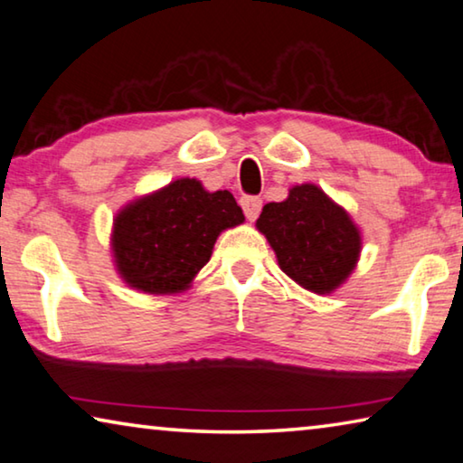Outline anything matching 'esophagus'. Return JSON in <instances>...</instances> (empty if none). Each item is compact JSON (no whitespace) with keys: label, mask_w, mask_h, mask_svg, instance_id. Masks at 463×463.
I'll use <instances>...</instances> for the list:
<instances>
[{"label":"esophagus","mask_w":463,"mask_h":463,"mask_svg":"<svg viewBox=\"0 0 463 463\" xmlns=\"http://www.w3.org/2000/svg\"><path fill=\"white\" fill-rule=\"evenodd\" d=\"M241 208H243L249 222H253V220L258 218L260 212H261V200H260V197H253V195H245V197H241Z\"/></svg>","instance_id":"1"}]
</instances>
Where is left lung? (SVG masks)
<instances>
[{
  "mask_svg": "<svg viewBox=\"0 0 463 463\" xmlns=\"http://www.w3.org/2000/svg\"><path fill=\"white\" fill-rule=\"evenodd\" d=\"M255 226L284 274L315 295H329L346 282L361 258L358 226L311 183L292 187L284 202L263 205Z\"/></svg>",
  "mask_w": 463,
  "mask_h": 463,
  "instance_id": "1",
  "label": "left lung"
}]
</instances>
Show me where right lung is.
Instances as JSON below:
<instances>
[{
  "instance_id": "1",
  "label": "right lung",
  "mask_w": 463,
  "mask_h": 463,
  "mask_svg": "<svg viewBox=\"0 0 463 463\" xmlns=\"http://www.w3.org/2000/svg\"><path fill=\"white\" fill-rule=\"evenodd\" d=\"M243 220L231 192L210 194L197 179H177L137 197L115 216V268L139 292L187 290L208 263L218 234Z\"/></svg>"
}]
</instances>
